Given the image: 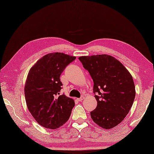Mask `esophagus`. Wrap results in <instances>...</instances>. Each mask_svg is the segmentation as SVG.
Segmentation results:
<instances>
[{"instance_id":"1","label":"esophagus","mask_w":154,"mask_h":154,"mask_svg":"<svg viewBox=\"0 0 154 154\" xmlns=\"http://www.w3.org/2000/svg\"><path fill=\"white\" fill-rule=\"evenodd\" d=\"M83 99H84V97H81L79 98V99H78L77 100H78V101H79V102H81V101H82Z\"/></svg>"}]
</instances>
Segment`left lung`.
Returning a JSON list of instances; mask_svg holds the SVG:
<instances>
[{
    "instance_id": "left-lung-1",
    "label": "left lung",
    "mask_w": 154,
    "mask_h": 154,
    "mask_svg": "<svg viewBox=\"0 0 154 154\" xmlns=\"http://www.w3.org/2000/svg\"><path fill=\"white\" fill-rule=\"evenodd\" d=\"M93 81V93L97 100L91 112L97 125L110 129L119 124L129 112L136 95L131 74L110 55H97L79 57Z\"/></svg>"
}]
</instances>
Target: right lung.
<instances>
[{"mask_svg": "<svg viewBox=\"0 0 154 154\" xmlns=\"http://www.w3.org/2000/svg\"><path fill=\"white\" fill-rule=\"evenodd\" d=\"M76 57L63 53H51L40 59L29 71L24 87L26 102L40 125L57 129L69 119L74 100L60 95L63 85L60 75Z\"/></svg>", "mask_w": 154, "mask_h": 154, "instance_id": "obj_1", "label": "right lung"}]
</instances>
